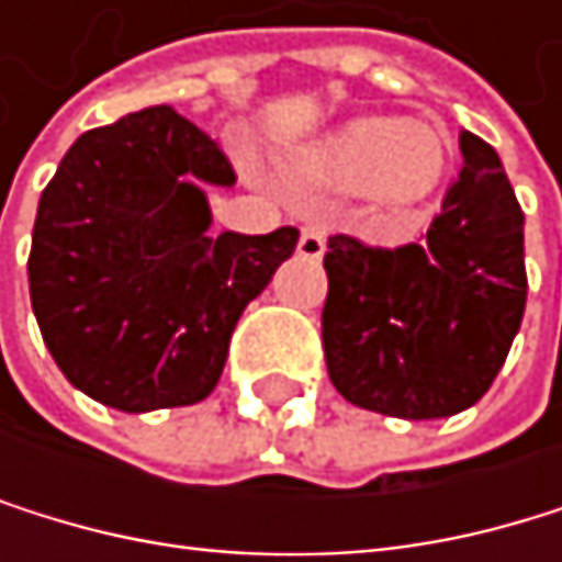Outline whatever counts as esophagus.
<instances>
[{
  "mask_svg": "<svg viewBox=\"0 0 562 562\" xmlns=\"http://www.w3.org/2000/svg\"><path fill=\"white\" fill-rule=\"evenodd\" d=\"M300 256L303 259H319L323 256V249H327V243H323V232L319 228H303L300 232Z\"/></svg>",
  "mask_w": 562,
  "mask_h": 562,
  "instance_id": "34e87169",
  "label": "esophagus"
}]
</instances>
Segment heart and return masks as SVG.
Returning <instances> with one entry per match:
<instances>
[{"label": "heart", "instance_id": "1", "mask_svg": "<svg viewBox=\"0 0 562 562\" xmlns=\"http://www.w3.org/2000/svg\"><path fill=\"white\" fill-rule=\"evenodd\" d=\"M448 168V137L438 124L360 117L323 140L306 175L337 191H371L391 212H412L435 195Z\"/></svg>", "mask_w": 562, "mask_h": 562}]
</instances>
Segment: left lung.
I'll return each mask as SVG.
<instances>
[{
  "label": "left lung",
  "mask_w": 562,
  "mask_h": 562,
  "mask_svg": "<svg viewBox=\"0 0 562 562\" xmlns=\"http://www.w3.org/2000/svg\"><path fill=\"white\" fill-rule=\"evenodd\" d=\"M462 171L422 243L330 235L323 353L357 407L451 418L495 381L526 310L522 209L499 155L462 131Z\"/></svg>",
  "instance_id": "left-lung-1"
}]
</instances>
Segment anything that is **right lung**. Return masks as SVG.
Masks as SVG:
<instances>
[{
    "label": "right lung",
    "mask_w": 562,
    "mask_h": 562,
    "mask_svg": "<svg viewBox=\"0 0 562 562\" xmlns=\"http://www.w3.org/2000/svg\"><path fill=\"white\" fill-rule=\"evenodd\" d=\"M222 147L171 106L93 127L43 188L30 300L77 391L127 415L205 401L243 310L300 232L212 235L205 188H232Z\"/></svg>",
    "instance_id": "obj_1"
}]
</instances>
